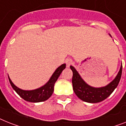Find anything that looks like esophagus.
<instances>
[{
  "mask_svg": "<svg viewBox=\"0 0 126 126\" xmlns=\"http://www.w3.org/2000/svg\"><path fill=\"white\" fill-rule=\"evenodd\" d=\"M72 62H73V61L71 59H67L66 60H65V64H66V65H67V67H69V65L72 64Z\"/></svg>",
  "mask_w": 126,
  "mask_h": 126,
  "instance_id": "esophagus-1",
  "label": "esophagus"
}]
</instances>
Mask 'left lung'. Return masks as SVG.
<instances>
[{
	"label": "left lung",
	"mask_w": 126,
	"mask_h": 126,
	"mask_svg": "<svg viewBox=\"0 0 126 126\" xmlns=\"http://www.w3.org/2000/svg\"><path fill=\"white\" fill-rule=\"evenodd\" d=\"M109 35L111 37L110 34ZM70 68L73 71V88L76 95L80 99L86 102L97 103L108 98L117 88L121 78L122 65H121L117 76L111 82L107 84L106 86L100 88L89 86L83 80L73 65H70Z\"/></svg>",
	"instance_id": "1"
}]
</instances>
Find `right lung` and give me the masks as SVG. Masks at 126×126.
<instances>
[{
	"label": "right lung",
	"mask_w": 126,
	"mask_h": 126,
	"mask_svg": "<svg viewBox=\"0 0 126 126\" xmlns=\"http://www.w3.org/2000/svg\"><path fill=\"white\" fill-rule=\"evenodd\" d=\"M65 65L66 64H63L59 67H57L50 79L44 86L33 90H24L20 89L13 84L9 76L8 79L11 87L21 98L30 102H40L46 101L51 96L54 91L55 83L57 80L62 71L65 68Z\"/></svg>",
	"instance_id": "right-lung-1"
}]
</instances>
